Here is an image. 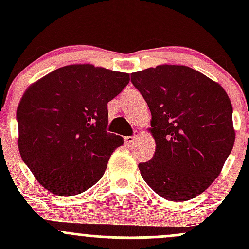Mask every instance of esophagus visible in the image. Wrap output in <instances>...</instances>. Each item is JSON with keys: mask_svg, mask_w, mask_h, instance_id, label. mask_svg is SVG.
Returning a JSON list of instances; mask_svg holds the SVG:
<instances>
[{"mask_svg": "<svg viewBox=\"0 0 249 249\" xmlns=\"http://www.w3.org/2000/svg\"><path fill=\"white\" fill-rule=\"evenodd\" d=\"M136 134H133V136H127V137H125V142H127V144H131V142H132L134 139H136Z\"/></svg>", "mask_w": 249, "mask_h": 249, "instance_id": "obj_1", "label": "esophagus"}]
</instances>
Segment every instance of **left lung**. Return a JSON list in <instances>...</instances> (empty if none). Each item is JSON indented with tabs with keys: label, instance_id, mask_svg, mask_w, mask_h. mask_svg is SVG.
<instances>
[{
	"label": "left lung",
	"instance_id": "8db88e82",
	"mask_svg": "<svg viewBox=\"0 0 249 249\" xmlns=\"http://www.w3.org/2000/svg\"><path fill=\"white\" fill-rule=\"evenodd\" d=\"M150 107L156 153L139 162L142 179L171 201L201 194L232 151L233 107L226 91L184 65H158L131 75Z\"/></svg>",
	"mask_w": 249,
	"mask_h": 249
}]
</instances>
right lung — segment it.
<instances>
[{"instance_id":"right-lung-1","label":"right lung","mask_w":249,"mask_h":249,"mask_svg":"<svg viewBox=\"0 0 249 249\" xmlns=\"http://www.w3.org/2000/svg\"><path fill=\"white\" fill-rule=\"evenodd\" d=\"M128 82L125 72L68 65L25 91L16 113L18 150L43 187L67 196L99 181L124 142L107 132V103Z\"/></svg>"}]
</instances>
